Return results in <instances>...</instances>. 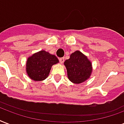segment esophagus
Masks as SVG:
<instances>
[{"mask_svg": "<svg viewBox=\"0 0 124 124\" xmlns=\"http://www.w3.org/2000/svg\"><path fill=\"white\" fill-rule=\"evenodd\" d=\"M59 61H60V62L61 63V64H63L64 62V58H59Z\"/></svg>", "mask_w": 124, "mask_h": 124, "instance_id": "34e87169", "label": "esophagus"}]
</instances>
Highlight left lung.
<instances>
[{
  "label": "left lung",
  "instance_id": "1",
  "mask_svg": "<svg viewBox=\"0 0 124 124\" xmlns=\"http://www.w3.org/2000/svg\"><path fill=\"white\" fill-rule=\"evenodd\" d=\"M67 70L68 78L74 84H81L87 81L92 73L90 60L80 51L71 54L70 58L64 63Z\"/></svg>",
  "mask_w": 124,
  "mask_h": 124
}]
</instances>
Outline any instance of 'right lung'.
I'll return each mask as SVG.
<instances>
[{
	"label": "right lung",
	"instance_id": "add662e5",
	"mask_svg": "<svg viewBox=\"0 0 124 124\" xmlns=\"http://www.w3.org/2000/svg\"><path fill=\"white\" fill-rule=\"evenodd\" d=\"M58 62L59 60L55 55L41 50L27 58L26 72L33 81H43L49 76L52 66Z\"/></svg>",
	"mask_w": 124,
	"mask_h": 124
}]
</instances>
